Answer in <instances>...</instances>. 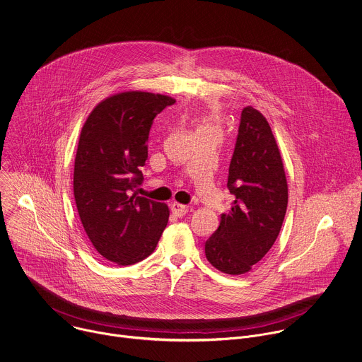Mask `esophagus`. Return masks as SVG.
<instances>
[{"instance_id": "1", "label": "esophagus", "mask_w": 362, "mask_h": 362, "mask_svg": "<svg viewBox=\"0 0 362 362\" xmlns=\"http://www.w3.org/2000/svg\"><path fill=\"white\" fill-rule=\"evenodd\" d=\"M170 210H172L173 216H175V217H179V218L183 217V216H186L187 211H189L187 206H183V204H179V203H172Z\"/></svg>"}]
</instances>
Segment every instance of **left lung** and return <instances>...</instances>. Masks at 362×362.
Wrapping results in <instances>:
<instances>
[{
  "label": "left lung",
  "instance_id": "left-lung-1",
  "mask_svg": "<svg viewBox=\"0 0 362 362\" xmlns=\"http://www.w3.org/2000/svg\"><path fill=\"white\" fill-rule=\"evenodd\" d=\"M227 187L234 202L204 250L216 269L241 275L272 248L288 207L279 148L267 118L251 105L241 112Z\"/></svg>",
  "mask_w": 362,
  "mask_h": 362
}]
</instances>
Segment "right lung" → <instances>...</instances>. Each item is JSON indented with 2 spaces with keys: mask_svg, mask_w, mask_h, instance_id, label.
<instances>
[{
  "mask_svg": "<svg viewBox=\"0 0 362 362\" xmlns=\"http://www.w3.org/2000/svg\"><path fill=\"white\" fill-rule=\"evenodd\" d=\"M176 100L125 91L103 100L87 117L74 159L73 190L93 247L117 265L149 257L168 224L163 203L136 196L148 159L153 118Z\"/></svg>",
  "mask_w": 362,
  "mask_h": 362,
  "instance_id": "1",
  "label": "right lung"
}]
</instances>
